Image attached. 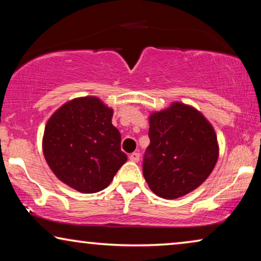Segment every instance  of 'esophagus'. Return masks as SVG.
<instances>
[{"label":"esophagus","instance_id":"34e87169","mask_svg":"<svg viewBox=\"0 0 261 261\" xmlns=\"http://www.w3.org/2000/svg\"><path fill=\"white\" fill-rule=\"evenodd\" d=\"M129 159H130V162L138 163L139 160H140V154H139L138 152H134V153H132V154L129 155Z\"/></svg>","mask_w":261,"mask_h":261}]
</instances>
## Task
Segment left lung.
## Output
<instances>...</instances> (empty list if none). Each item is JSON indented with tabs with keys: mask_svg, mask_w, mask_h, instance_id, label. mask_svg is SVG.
Returning <instances> with one entry per match:
<instances>
[{
	"mask_svg": "<svg viewBox=\"0 0 261 261\" xmlns=\"http://www.w3.org/2000/svg\"><path fill=\"white\" fill-rule=\"evenodd\" d=\"M149 146L142 163L148 187L159 197L174 199L194 191L212 173L219 158L215 130L184 103L174 102L149 116Z\"/></svg>",
	"mask_w": 261,
	"mask_h": 261,
	"instance_id": "obj_1",
	"label": "left lung"
}]
</instances>
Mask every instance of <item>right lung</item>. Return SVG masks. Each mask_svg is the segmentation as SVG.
Instances as JSON below:
<instances>
[{
    "instance_id": "obj_1",
    "label": "right lung",
    "mask_w": 261,
    "mask_h": 261,
    "mask_svg": "<svg viewBox=\"0 0 261 261\" xmlns=\"http://www.w3.org/2000/svg\"><path fill=\"white\" fill-rule=\"evenodd\" d=\"M112 117L113 109L94 96L66 102L49 117L42 151L58 179L83 194L98 192L112 183L127 162Z\"/></svg>"
}]
</instances>
